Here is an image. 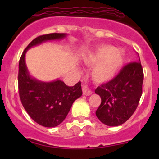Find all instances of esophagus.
Instances as JSON below:
<instances>
[{"label": "esophagus", "mask_w": 159, "mask_h": 159, "mask_svg": "<svg viewBox=\"0 0 159 159\" xmlns=\"http://www.w3.org/2000/svg\"><path fill=\"white\" fill-rule=\"evenodd\" d=\"M82 91H83V94L86 96L91 95V94H92V91L88 88V86L86 85V84H83L82 85Z\"/></svg>", "instance_id": "1"}]
</instances>
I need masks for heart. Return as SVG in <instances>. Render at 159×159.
<instances>
[{
  "label": "heart",
  "instance_id": "1",
  "mask_svg": "<svg viewBox=\"0 0 159 159\" xmlns=\"http://www.w3.org/2000/svg\"><path fill=\"white\" fill-rule=\"evenodd\" d=\"M86 65H94L91 71L92 79L97 83H105L113 79L122 67L125 53L111 45H104L83 56Z\"/></svg>",
  "mask_w": 159,
  "mask_h": 159
}]
</instances>
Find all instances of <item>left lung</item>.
Wrapping results in <instances>:
<instances>
[{"label":"left lung","mask_w":159,"mask_h":159,"mask_svg":"<svg viewBox=\"0 0 159 159\" xmlns=\"http://www.w3.org/2000/svg\"><path fill=\"white\" fill-rule=\"evenodd\" d=\"M143 79L139 58V62L128 64L115 78L98 87L94 92L101 97L102 103L95 112L97 118L112 127L125 122L139 105Z\"/></svg>","instance_id":"left-lung-1"}]
</instances>
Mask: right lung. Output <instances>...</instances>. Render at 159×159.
<instances>
[{"label": "right lung", "instance_id": "add662e5", "mask_svg": "<svg viewBox=\"0 0 159 159\" xmlns=\"http://www.w3.org/2000/svg\"><path fill=\"white\" fill-rule=\"evenodd\" d=\"M67 35L53 33L34 38L24 51L19 61L18 89L21 103L30 118L44 127H56L65 119L72 104L82 95L81 81L69 87L60 79L48 82L39 81L30 75L25 54L32 47L48 41L63 39Z\"/></svg>", "mask_w": 159, "mask_h": 159}]
</instances>
